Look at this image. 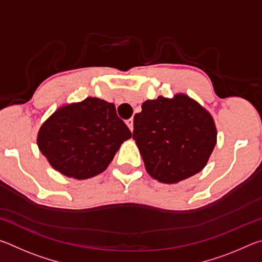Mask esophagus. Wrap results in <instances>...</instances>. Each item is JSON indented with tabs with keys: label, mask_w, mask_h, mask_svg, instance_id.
<instances>
[{
	"label": "esophagus",
	"mask_w": 262,
	"mask_h": 262,
	"mask_svg": "<svg viewBox=\"0 0 262 262\" xmlns=\"http://www.w3.org/2000/svg\"><path fill=\"white\" fill-rule=\"evenodd\" d=\"M126 123H127V126L129 127V129L133 132V129H134V120L130 118V119H128V120H126Z\"/></svg>",
	"instance_id": "esophagus-1"
}]
</instances>
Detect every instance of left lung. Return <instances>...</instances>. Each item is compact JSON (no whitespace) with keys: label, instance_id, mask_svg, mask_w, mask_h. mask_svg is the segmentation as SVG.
<instances>
[{"label":"left lung","instance_id":"8db88e82","mask_svg":"<svg viewBox=\"0 0 262 262\" xmlns=\"http://www.w3.org/2000/svg\"><path fill=\"white\" fill-rule=\"evenodd\" d=\"M216 137L209 112L186 95L144 101L134 117L133 139L148 173L161 183L176 184L199 173Z\"/></svg>","mask_w":262,"mask_h":262}]
</instances>
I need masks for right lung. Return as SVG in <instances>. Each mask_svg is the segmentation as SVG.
Wrapping results in <instances>:
<instances>
[{"label":"right lung","mask_w":262,"mask_h":262,"mask_svg":"<svg viewBox=\"0 0 262 262\" xmlns=\"http://www.w3.org/2000/svg\"><path fill=\"white\" fill-rule=\"evenodd\" d=\"M130 137L114 104L88 97L60 107L42 123L38 147L56 171L82 180L105 171Z\"/></svg>","instance_id":"obj_1"}]
</instances>
